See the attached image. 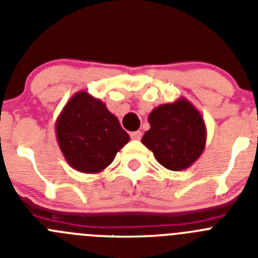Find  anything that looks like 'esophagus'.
Here are the masks:
<instances>
[{"instance_id": "esophagus-1", "label": "esophagus", "mask_w": 258, "mask_h": 258, "mask_svg": "<svg viewBox=\"0 0 258 258\" xmlns=\"http://www.w3.org/2000/svg\"><path fill=\"white\" fill-rule=\"evenodd\" d=\"M131 137L132 140H136V141H140L141 138H142V133H141L140 131L137 132H133V133H131Z\"/></svg>"}]
</instances>
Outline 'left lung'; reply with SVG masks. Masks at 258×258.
Masks as SVG:
<instances>
[{
	"mask_svg": "<svg viewBox=\"0 0 258 258\" xmlns=\"http://www.w3.org/2000/svg\"><path fill=\"white\" fill-rule=\"evenodd\" d=\"M149 122L150 129L142 137V143L166 169H187L204 151L206 122L186 98L157 106L149 115Z\"/></svg>",
	"mask_w": 258,
	"mask_h": 258,
	"instance_id": "1",
	"label": "left lung"
}]
</instances>
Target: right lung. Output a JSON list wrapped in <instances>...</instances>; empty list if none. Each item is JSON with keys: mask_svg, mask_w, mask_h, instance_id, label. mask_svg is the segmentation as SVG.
<instances>
[{"mask_svg": "<svg viewBox=\"0 0 258 258\" xmlns=\"http://www.w3.org/2000/svg\"><path fill=\"white\" fill-rule=\"evenodd\" d=\"M59 149L66 161L81 173H99L112 163L131 137L106 104L79 92L63 107L55 122Z\"/></svg>", "mask_w": 258, "mask_h": 258, "instance_id": "obj_1", "label": "right lung"}]
</instances>
